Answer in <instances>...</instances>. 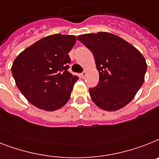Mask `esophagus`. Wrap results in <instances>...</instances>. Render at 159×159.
Here are the masks:
<instances>
[{
	"mask_svg": "<svg viewBox=\"0 0 159 159\" xmlns=\"http://www.w3.org/2000/svg\"><path fill=\"white\" fill-rule=\"evenodd\" d=\"M81 76H82V78H85V77H86V71H84V72H82V73H81Z\"/></svg>",
	"mask_w": 159,
	"mask_h": 159,
	"instance_id": "obj_1",
	"label": "esophagus"
}]
</instances>
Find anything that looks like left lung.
Masks as SVG:
<instances>
[{
	"label": "left lung",
	"mask_w": 159,
	"mask_h": 159,
	"mask_svg": "<svg viewBox=\"0 0 159 159\" xmlns=\"http://www.w3.org/2000/svg\"><path fill=\"white\" fill-rule=\"evenodd\" d=\"M78 41L91 50L99 72V83L89 89L99 108L116 111L135 97L144 83L147 64L135 46L105 32L80 35Z\"/></svg>",
	"instance_id": "8db88e82"
}]
</instances>
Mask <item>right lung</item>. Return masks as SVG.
<instances>
[{
    "label": "right lung",
    "instance_id": "right-lung-1",
    "mask_svg": "<svg viewBox=\"0 0 159 159\" xmlns=\"http://www.w3.org/2000/svg\"><path fill=\"white\" fill-rule=\"evenodd\" d=\"M76 43L73 35L43 37L22 51L13 63L16 86L28 102L45 111L65 105L78 80L68 71V53Z\"/></svg>",
    "mask_w": 159,
    "mask_h": 159
}]
</instances>
